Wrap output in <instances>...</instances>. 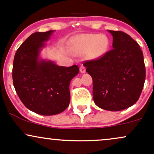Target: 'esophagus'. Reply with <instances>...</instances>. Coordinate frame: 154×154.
Instances as JSON below:
<instances>
[{"instance_id":"1","label":"esophagus","mask_w":154,"mask_h":154,"mask_svg":"<svg viewBox=\"0 0 154 154\" xmlns=\"http://www.w3.org/2000/svg\"><path fill=\"white\" fill-rule=\"evenodd\" d=\"M80 71L81 73H85V67L83 66H81Z\"/></svg>"}]
</instances>
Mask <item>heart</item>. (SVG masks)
Returning <instances> with one entry per match:
<instances>
[{"mask_svg":"<svg viewBox=\"0 0 154 154\" xmlns=\"http://www.w3.org/2000/svg\"><path fill=\"white\" fill-rule=\"evenodd\" d=\"M109 45L110 42L107 36L99 33H88L75 37L72 40V49L77 55L88 53L90 58L97 59L108 51Z\"/></svg>","mask_w":154,"mask_h":154,"instance_id":"heart-1","label":"heart"}]
</instances>
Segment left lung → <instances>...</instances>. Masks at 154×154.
Masks as SVG:
<instances>
[{
	"label": "left lung",
	"mask_w": 154,
	"mask_h": 154,
	"mask_svg": "<svg viewBox=\"0 0 154 154\" xmlns=\"http://www.w3.org/2000/svg\"><path fill=\"white\" fill-rule=\"evenodd\" d=\"M108 31L113 38L112 50L83 65L93 79L95 104L105 110L120 111L139 99L146 80V67L140 45L129 35Z\"/></svg>",
	"instance_id": "8db88e82"
}]
</instances>
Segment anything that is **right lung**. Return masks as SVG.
Returning <instances> with one entry per match:
<instances>
[{"label":"right lung","mask_w":154,"mask_h":154,"mask_svg":"<svg viewBox=\"0 0 154 154\" xmlns=\"http://www.w3.org/2000/svg\"><path fill=\"white\" fill-rule=\"evenodd\" d=\"M53 30L33 33L15 53L12 78L15 91L30 110L42 115L59 114L70 102L69 84L79 67L60 66L39 57Z\"/></svg>","instance_id":"1"}]
</instances>
